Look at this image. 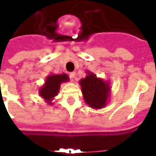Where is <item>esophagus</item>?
Here are the masks:
<instances>
[{"instance_id":"1","label":"esophagus","mask_w":156,"mask_h":156,"mask_svg":"<svg viewBox=\"0 0 156 156\" xmlns=\"http://www.w3.org/2000/svg\"><path fill=\"white\" fill-rule=\"evenodd\" d=\"M75 76H76V73H75L74 72H73V73H69V77H70V78H71L72 80L75 78Z\"/></svg>"}]
</instances>
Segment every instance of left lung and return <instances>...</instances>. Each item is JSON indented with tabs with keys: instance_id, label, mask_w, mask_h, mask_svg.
Wrapping results in <instances>:
<instances>
[{
	"instance_id": "8db88e82",
	"label": "left lung",
	"mask_w": 156,
	"mask_h": 156,
	"mask_svg": "<svg viewBox=\"0 0 156 156\" xmlns=\"http://www.w3.org/2000/svg\"><path fill=\"white\" fill-rule=\"evenodd\" d=\"M87 73L88 75L79 82L84 101L93 108H104L109 97V84L91 72H87Z\"/></svg>"
}]
</instances>
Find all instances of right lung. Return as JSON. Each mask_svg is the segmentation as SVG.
<instances>
[{
    "mask_svg": "<svg viewBox=\"0 0 156 156\" xmlns=\"http://www.w3.org/2000/svg\"><path fill=\"white\" fill-rule=\"evenodd\" d=\"M68 80L69 78L66 73L49 75L46 78L44 84L39 89V94L47 103L51 105V100L58 94L62 83L68 82Z\"/></svg>",
    "mask_w": 156,
    "mask_h": 156,
    "instance_id": "obj_1",
    "label": "right lung"
}]
</instances>
